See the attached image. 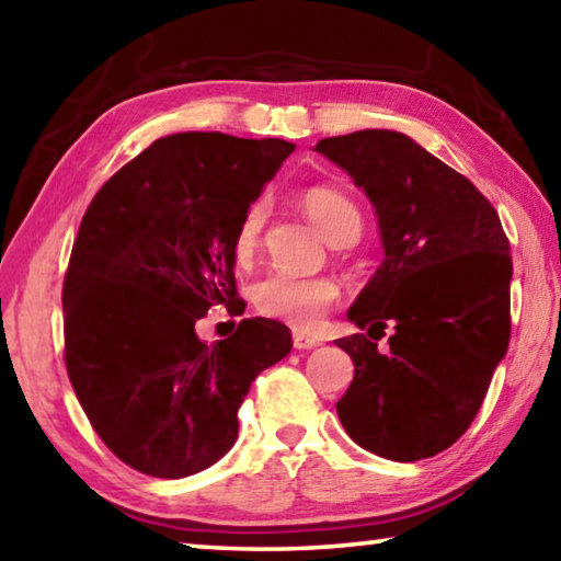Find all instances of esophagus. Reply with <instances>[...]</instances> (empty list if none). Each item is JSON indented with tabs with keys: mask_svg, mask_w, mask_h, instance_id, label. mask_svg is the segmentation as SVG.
<instances>
[{
	"mask_svg": "<svg viewBox=\"0 0 561 561\" xmlns=\"http://www.w3.org/2000/svg\"><path fill=\"white\" fill-rule=\"evenodd\" d=\"M291 344H294V348H299V351L301 348H314V346L321 344V339L314 336V334H304V331H294Z\"/></svg>",
	"mask_w": 561,
	"mask_h": 561,
	"instance_id": "1",
	"label": "esophagus"
}]
</instances>
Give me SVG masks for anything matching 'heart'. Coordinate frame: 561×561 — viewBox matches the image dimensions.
Instances as JSON below:
<instances>
[{
    "label": "heart",
    "instance_id": "heart-1",
    "mask_svg": "<svg viewBox=\"0 0 561 561\" xmlns=\"http://www.w3.org/2000/svg\"><path fill=\"white\" fill-rule=\"evenodd\" d=\"M301 210L309 215L321 234L331 244H354L364 230V217L356 203L341 190L317 185L309 187L299 197ZM264 227V205L252 203L242 213L240 222L232 234V257L234 262H250L257 252L260 234ZM341 297V289L329 277H297L289 272H270L252 289L254 309L262 317L284 321L297 329H311L317 321L334 307Z\"/></svg>",
    "mask_w": 561,
    "mask_h": 561
}]
</instances>
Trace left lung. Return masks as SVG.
<instances>
[{
	"instance_id": "obj_1",
	"label": "left lung",
	"mask_w": 561,
	"mask_h": 561,
	"mask_svg": "<svg viewBox=\"0 0 561 561\" xmlns=\"http://www.w3.org/2000/svg\"><path fill=\"white\" fill-rule=\"evenodd\" d=\"M317 150L366 190L386 250L348 311L368 334L336 341L354 360L339 421L381 458H433L470 428L507 351L510 240L488 197L403 133L356 130ZM388 325L381 355L370 339Z\"/></svg>"
}]
</instances>
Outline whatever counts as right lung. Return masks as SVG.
Returning a JSON list of instances; mask_svg holds the SVG:
<instances>
[{"label": "right lung", "mask_w": 561, "mask_h": 561, "mask_svg": "<svg viewBox=\"0 0 561 561\" xmlns=\"http://www.w3.org/2000/svg\"><path fill=\"white\" fill-rule=\"evenodd\" d=\"M294 150L279 138L175 133L93 197L64 277V360L106 448L153 478L210 468L237 440L260 371L291 348L274 319H242L215 344L195 324L242 314L232 234Z\"/></svg>", "instance_id": "obj_1"}]
</instances>
